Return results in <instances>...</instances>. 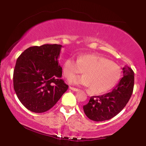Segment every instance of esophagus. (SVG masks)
Returning <instances> with one entry per match:
<instances>
[{
	"label": "esophagus",
	"mask_w": 146,
	"mask_h": 146,
	"mask_svg": "<svg viewBox=\"0 0 146 146\" xmlns=\"http://www.w3.org/2000/svg\"><path fill=\"white\" fill-rule=\"evenodd\" d=\"M69 88L70 89V90H72L75 91V92H78V91H79V90L78 89V88H73V87L70 86V87H69Z\"/></svg>",
	"instance_id": "1"
}]
</instances>
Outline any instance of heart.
<instances>
[{
    "label": "heart",
    "instance_id": "obj_1",
    "mask_svg": "<svg viewBox=\"0 0 146 146\" xmlns=\"http://www.w3.org/2000/svg\"><path fill=\"white\" fill-rule=\"evenodd\" d=\"M80 77L73 75L82 73ZM63 74L70 78L68 83L90 87L92 93L99 94L108 91L118 82L121 69L116 63L106 58L96 54H84L76 60L74 57L66 59L63 66Z\"/></svg>",
    "mask_w": 146,
    "mask_h": 146
}]
</instances>
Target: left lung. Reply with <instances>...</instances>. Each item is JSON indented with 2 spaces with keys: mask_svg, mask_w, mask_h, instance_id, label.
I'll return each instance as SVG.
<instances>
[{
  "mask_svg": "<svg viewBox=\"0 0 146 146\" xmlns=\"http://www.w3.org/2000/svg\"><path fill=\"white\" fill-rule=\"evenodd\" d=\"M123 77L108 93L92 96L89 102L83 106L89 119L96 121L108 120L122 110L132 94L134 85V72L130 68H123Z\"/></svg>",
  "mask_w": 146,
  "mask_h": 146,
  "instance_id": "8db88e82",
  "label": "left lung"
}]
</instances>
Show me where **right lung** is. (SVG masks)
Wrapping results in <instances>:
<instances>
[{"mask_svg": "<svg viewBox=\"0 0 146 146\" xmlns=\"http://www.w3.org/2000/svg\"><path fill=\"white\" fill-rule=\"evenodd\" d=\"M62 46L44 44L25 50L18 58L13 74L14 89L30 111L42 113L52 108L68 86L61 79L58 58Z\"/></svg>", "mask_w": 146, "mask_h": 146, "instance_id": "obj_1", "label": "right lung"}]
</instances>
